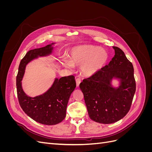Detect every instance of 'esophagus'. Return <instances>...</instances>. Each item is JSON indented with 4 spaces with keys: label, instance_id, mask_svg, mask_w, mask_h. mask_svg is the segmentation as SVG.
I'll return each mask as SVG.
<instances>
[{
    "label": "esophagus",
    "instance_id": "34e87169",
    "mask_svg": "<svg viewBox=\"0 0 152 152\" xmlns=\"http://www.w3.org/2000/svg\"><path fill=\"white\" fill-rule=\"evenodd\" d=\"M81 82V80H80V78H77V79H76V85H77V87H79V84Z\"/></svg>",
    "mask_w": 152,
    "mask_h": 152
}]
</instances>
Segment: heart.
Here are the masks:
<instances>
[{"instance_id":"heart-1","label":"heart","mask_w":152,"mask_h":152,"mask_svg":"<svg viewBox=\"0 0 152 152\" xmlns=\"http://www.w3.org/2000/svg\"><path fill=\"white\" fill-rule=\"evenodd\" d=\"M108 59L104 50L93 45H79L73 48L70 54V60L64 59L62 64L66 68L82 66L81 73L86 77H91L102 69Z\"/></svg>"}]
</instances>
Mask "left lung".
I'll use <instances>...</instances> for the list:
<instances>
[{
	"label": "left lung",
	"instance_id": "left-lung-1",
	"mask_svg": "<svg viewBox=\"0 0 152 152\" xmlns=\"http://www.w3.org/2000/svg\"><path fill=\"white\" fill-rule=\"evenodd\" d=\"M113 48L115 55L108 65L84 79L79 86L90 118L104 124L116 122L126 115L136 91L132 63L122 49ZM113 77L121 80L118 88L111 86Z\"/></svg>",
	"mask_w": 152,
	"mask_h": 152
}]
</instances>
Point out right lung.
Here are the masks:
<instances>
[{
	"label": "right lung",
	"instance_id": "right-lung-1",
	"mask_svg": "<svg viewBox=\"0 0 152 152\" xmlns=\"http://www.w3.org/2000/svg\"><path fill=\"white\" fill-rule=\"evenodd\" d=\"M51 45L27 52L21 60L16 77L17 95L21 108L31 118L44 125H55L65 118L69 98L76 87L74 76L70 75L55 79L50 88L42 95L31 98L24 93L21 80L26 65L32 59L50 54L53 49Z\"/></svg>",
	"mask_w": 152,
	"mask_h": 152
}]
</instances>
